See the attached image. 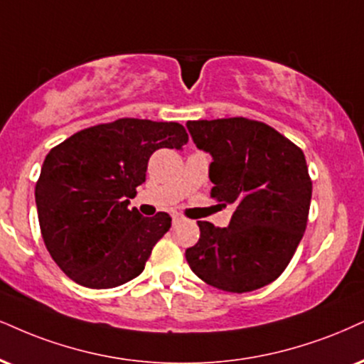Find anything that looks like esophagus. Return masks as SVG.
Returning a JSON list of instances; mask_svg holds the SVG:
<instances>
[{"label": "esophagus", "mask_w": 364, "mask_h": 364, "mask_svg": "<svg viewBox=\"0 0 364 364\" xmlns=\"http://www.w3.org/2000/svg\"><path fill=\"white\" fill-rule=\"evenodd\" d=\"M172 221H173V224L182 223V221H183V216H181V214H173V216H172Z\"/></svg>", "instance_id": "obj_1"}]
</instances>
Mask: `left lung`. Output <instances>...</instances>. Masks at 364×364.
I'll list each match as a JSON object with an SVG mask.
<instances>
[{
  "label": "left lung",
  "instance_id": "left-lung-1",
  "mask_svg": "<svg viewBox=\"0 0 364 364\" xmlns=\"http://www.w3.org/2000/svg\"><path fill=\"white\" fill-rule=\"evenodd\" d=\"M192 140L213 156L210 197L235 208L228 228L197 221L187 248L191 270L219 290L243 294L284 273L307 226L312 181L304 151L262 121H187Z\"/></svg>",
  "mask_w": 364,
  "mask_h": 364
}]
</instances>
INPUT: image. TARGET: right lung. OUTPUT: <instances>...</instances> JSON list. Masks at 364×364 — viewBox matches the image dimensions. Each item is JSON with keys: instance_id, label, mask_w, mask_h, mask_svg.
I'll return each instance as SVG.
<instances>
[{"instance_id": "right-lung-1", "label": "right lung", "mask_w": 364, "mask_h": 364, "mask_svg": "<svg viewBox=\"0 0 364 364\" xmlns=\"http://www.w3.org/2000/svg\"><path fill=\"white\" fill-rule=\"evenodd\" d=\"M189 141L178 123L121 118L80 129L45 156L35 186L40 231L75 284L113 289L138 277L172 218L128 209L159 148Z\"/></svg>"}]
</instances>
